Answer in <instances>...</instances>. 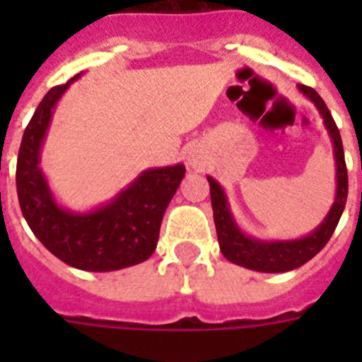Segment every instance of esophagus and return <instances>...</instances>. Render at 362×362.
Listing matches in <instances>:
<instances>
[{
    "label": "esophagus",
    "mask_w": 362,
    "mask_h": 362,
    "mask_svg": "<svg viewBox=\"0 0 362 362\" xmlns=\"http://www.w3.org/2000/svg\"><path fill=\"white\" fill-rule=\"evenodd\" d=\"M187 165L195 170H201L204 167V161H203V156L197 152V150H192L189 156H187Z\"/></svg>",
    "instance_id": "esophagus-1"
}]
</instances>
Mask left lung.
I'll use <instances>...</instances> for the list:
<instances>
[{
  "label": "left lung",
  "instance_id": "obj_1",
  "mask_svg": "<svg viewBox=\"0 0 362 362\" xmlns=\"http://www.w3.org/2000/svg\"><path fill=\"white\" fill-rule=\"evenodd\" d=\"M298 90L303 95L315 105L323 116L329 136H331L332 150H334V161H337V195L332 203L329 214L314 231L303 238L295 240H261V238L250 237L242 231L238 223L235 221V216L231 212L229 201H227L226 189L212 178L206 176L210 184V201H212V210H214L216 233H218V242L223 257L229 259L231 263L240 264L244 269L257 270V272H287V270L298 269L304 263L325 247L329 238L337 229L340 216L346 206L348 199V169H346V159H344V146L340 139V131L332 120L331 112L327 109L325 101L320 98V93L314 88L298 84Z\"/></svg>",
  "mask_w": 362,
  "mask_h": 362
}]
</instances>
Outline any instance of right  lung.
Here are the masks:
<instances>
[{"label": "right lung", "instance_id": "right-lung-1", "mask_svg": "<svg viewBox=\"0 0 362 362\" xmlns=\"http://www.w3.org/2000/svg\"><path fill=\"white\" fill-rule=\"evenodd\" d=\"M81 75L52 88L33 112L20 144L16 192L28 226L48 252L75 269L110 272L152 255L165 210L186 167L178 163L142 170L110 203L88 212H73L58 204L39 165L41 148L59 98Z\"/></svg>", "mask_w": 362, "mask_h": 362}]
</instances>
